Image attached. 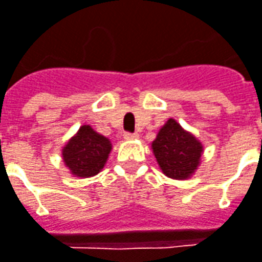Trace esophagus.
I'll use <instances>...</instances> for the list:
<instances>
[{
    "instance_id": "esophagus-1",
    "label": "esophagus",
    "mask_w": 262,
    "mask_h": 262,
    "mask_svg": "<svg viewBox=\"0 0 262 262\" xmlns=\"http://www.w3.org/2000/svg\"><path fill=\"white\" fill-rule=\"evenodd\" d=\"M139 135L138 133H124V139L130 140V139H138Z\"/></svg>"
}]
</instances>
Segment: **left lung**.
Listing matches in <instances>:
<instances>
[{"mask_svg":"<svg viewBox=\"0 0 262 262\" xmlns=\"http://www.w3.org/2000/svg\"><path fill=\"white\" fill-rule=\"evenodd\" d=\"M152 150L165 175L172 179L185 181L192 178L199 168L204 146L175 119H169L152 142Z\"/></svg>","mask_w":262,"mask_h":262,"instance_id":"obj_1","label":"left lung"}]
</instances>
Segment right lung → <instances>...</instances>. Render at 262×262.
I'll list each match as a JSON object with an SVG mask.
<instances>
[{"mask_svg": "<svg viewBox=\"0 0 262 262\" xmlns=\"http://www.w3.org/2000/svg\"><path fill=\"white\" fill-rule=\"evenodd\" d=\"M112 152L110 139L83 124L61 149L66 168L76 178H92L101 172Z\"/></svg>", "mask_w": 262, "mask_h": 262, "instance_id": "add662e5", "label": "right lung"}]
</instances>
